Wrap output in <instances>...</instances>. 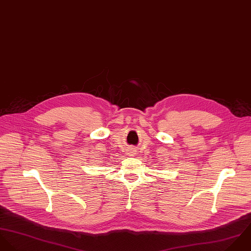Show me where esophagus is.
<instances>
[{"label":"esophagus","mask_w":251,"mask_h":251,"mask_svg":"<svg viewBox=\"0 0 251 251\" xmlns=\"http://www.w3.org/2000/svg\"><path fill=\"white\" fill-rule=\"evenodd\" d=\"M129 154H131V155H133V154H135V151L132 149V150H130L129 151Z\"/></svg>","instance_id":"34e87169"}]
</instances>
